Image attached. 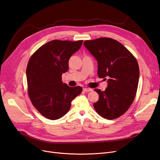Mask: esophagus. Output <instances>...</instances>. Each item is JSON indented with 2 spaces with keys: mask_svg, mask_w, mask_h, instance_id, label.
Here are the masks:
<instances>
[{
  "mask_svg": "<svg viewBox=\"0 0 160 160\" xmlns=\"http://www.w3.org/2000/svg\"><path fill=\"white\" fill-rule=\"evenodd\" d=\"M91 91H92V89L90 88H83V91H85V92H89Z\"/></svg>",
  "mask_w": 160,
  "mask_h": 160,
  "instance_id": "obj_1",
  "label": "esophagus"
}]
</instances>
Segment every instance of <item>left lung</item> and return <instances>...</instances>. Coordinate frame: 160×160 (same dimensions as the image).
Segmentation results:
<instances>
[{
  "label": "left lung",
  "mask_w": 160,
  "mask_h": 160,
  "mask_svg": "<svg viewBox=\"0 0 160 160\" xmlns=\"http://www.w3.org/2000/svg\"><path fill=\"white\" fill-rule=\"evenodd\" d=\"M84 46L98 61L99 78H108L104 91L95 89L99 100L93 107L105 119H113L129 108L138 89L139 69L138 61L122 43L102 37L85 41Z\"/></svg>",
  "instance_id": "1"
}]
</instances>
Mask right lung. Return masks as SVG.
<instances>
[{
	"mask_svg": "<svg viewBox=\"0 0 160 160\" xmlns=\"http://www.w3.org/2000/svg\"><path fill=\"white\" fill-rule=\"evenodd\" d=\"M83 41L52 40L35 51L27 67L28 92L32 105L47 119L55 120L70 109L71 101L82 91L62 81L69 69V60L78 51Z\"/></svg>",
	"mask_w": 160,
	"mask_h": 160,
	"instance_id": "1",
	"label": "right lung"
}]
</instances>
